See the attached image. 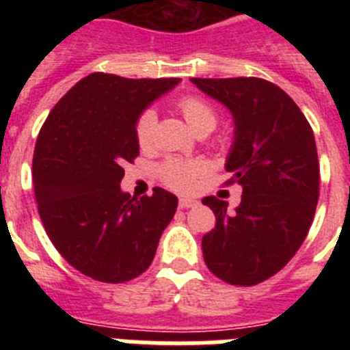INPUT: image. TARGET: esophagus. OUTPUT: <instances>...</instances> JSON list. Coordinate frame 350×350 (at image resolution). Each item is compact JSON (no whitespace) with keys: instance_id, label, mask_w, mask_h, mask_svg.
<instances>
[{"instance_id":"1","label":"esophagus","mask_w":350,"mask_h":350,"mask_svg":"<svg viewBox=\"0 0 350 350\" xmlns=\"http://www.w3.org/2000/svg\"><path fill=\"white\" fill-rule=\"evenodd\" d=\"M198 202L196 200H193V198H180L178 200V206L180 208H191V206H196Z\"/></svg>"}]
</instances>
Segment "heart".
Instances as JSON below:
<instances>
[{
	"mask_svg": "<svg viewBox=\"0 0 350 350\" xmlns=\"http://www.w3.org/2000/svg\"><path fill=\"white\" fill-rule=\"evenodd\" d=\"M178 110L184 116L185 122L194 133L203 129H213L217 124V113L206 101L187 96L178 101ZM154 129H156V113L152 110H145L137 120L135 135L142 148H148L154 142ZM202 168L196 163L172 159L161 166V177L170 187L177 191H189L194 187V180L200 175Z\"/></svg>",
	"mask_w": 350,
	"mask_h": 350,
	"instance_id": "b5f03b06",
	"label": "heart"
}]
</instances>
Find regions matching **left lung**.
I'll return each mask as SVG.
<instances>
[{
    "instance_id": "8db88e82",
    "label": "left lung",
    "mask_w": 350,
    "mask_h": 350,
    "mask_svg": "<svg viewBox=\"0 0 350 350\" xmlns=\"http://www.w3.org/2000/svg\"><path fill=\"white\" fill-rule=\"evenodd\" d=\"M191 82L233 117L226 170L243 193L233 212L215 196L202 200L217 221L202 240L203 259L224 282L254 286L282 270L310 230L319 200L314 131L298 105L268 80Z\"/></svg>"
}]
</instances>
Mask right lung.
I'll return each mask as SVG.
<instances>
[{
  "label": "right lung",
  "instance_id": "right-lung-1",
  "mask_svg": "<svg viewBox=\"0 0 350 350\" xmlns=\"http://www.w3.org/2000/svg\"><path fill=\"white\" fill-rule=\"evenodd\" d=\"M180 79H122L91 73L57 101L33 156L40 219L71 267L100 282L144 273L177 210V196L154 187L140 200L120 189L126 161L140 154L138 117Z\"/></svg>",
  "mask_w": 350,
  "mask_h": 350
}]
</instances>
